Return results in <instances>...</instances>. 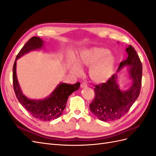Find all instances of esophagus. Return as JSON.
Here are the masks:
<instances>
[{"label": "esophagus", "mask_w": 156, "mask_h": 156, "mask_svg": "<svg viewBox=\"0 0 156 156\" xmlns=\"http://www.w3.org/2000/svg\"><path fill=\"white\" fill-rule=\"evenodd\" d=\"M87 87V84L85 83H82L81 84V88H86Z\"/></svg>", "instance_id": "esophagus-1"}]
</instances>
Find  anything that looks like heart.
Masks as SVG:
<instances>
[{
    "mask_svg": "<svg viewBox=\"0 0 156 156\" xmlns=\"http://www.w3.org/2000/svg\"><path fill=\"white\" fill-rule=\"evenodd\" d=\"M115 60L112 55L107 49L101 48H93L87 49L79 56L78 62L80 65L91 66L89 75L92 81L96 83L107 81L112 75ZM75 75L81 73V69L77 66L72 68Z\"/></svg>",
    "mask_w": 156,
    "mask_h": 156,
    "instance_id": "heart-1",
    "label": "heart"
}]
</instances>
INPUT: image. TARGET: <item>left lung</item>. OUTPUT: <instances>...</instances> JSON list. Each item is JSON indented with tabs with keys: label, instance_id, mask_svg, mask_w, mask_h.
<instances>
[{
	"label": "left lung",
	"instance_id": "left-lung-1",
	"mask_svg": "<svg viewBox=\"0 0 156 156\" xmlns=\"http://www.w3.org/2000/svg\"><path fill=\"white\" fill-rule=\"evenodd\" d=\"M128 57L120 62L117 72L124 66L129 69L133 84L129 90L121 91L117 84L116 74H113L106 83L94 86L95 98L90 104V109L98 119L104 122L120 119L128 112L138 98L142 83V63L133 46L126 49Z\"/></svg>",
	"mask_w": 156,
	"mask_h": 156
}]
</instances>
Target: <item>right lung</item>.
Listing matches in <instances>:
<instances>
[{"instance_id": "1", "label": "right lung", "mask_w": 156, "mask_h": 156, "mask_svg": "<svg viewBox=\"0 0 156 156\" xmlns=\"http://www.w3.org/2000/svg\"><path fill=\"white\" fill-rule=\"evenodd\" d=\"M43 44L44 41L39 37H32L19 52L13 67V84L17 100L33 117L41 121H50L56 119L62 114L69 96L77 90L80 83L73 84L60 83L49 97L42 100H29L23 95L17 79L16 60L28 52L41 48Z\"/></svg>"}]
</instances>
